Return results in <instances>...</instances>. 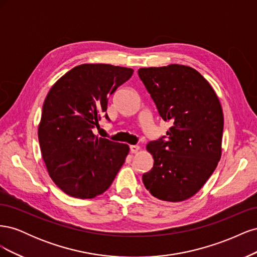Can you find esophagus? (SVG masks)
<instances>
[{"label":"esophagus","instance_id":"1","mask_svg":"<svg viewBox=\"0 0 257 257\" xmlns=\"http://www.w3.org/2000/svg\"><path fill=\"white\" fill-rule=\"evenodd\" d=\"M138 150H139V147L138 146H135V145L130 146V152L131 153H136Z\"/></svg>","mask_w":257,"mask_h":257}]
</instances>
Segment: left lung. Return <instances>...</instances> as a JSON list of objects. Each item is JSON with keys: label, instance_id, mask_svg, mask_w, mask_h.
<instances>
[{"label": "left lung", "instance_id": "8db88e82", "mask_svg": "<svg viewBox=\"0 0 257 257\" xmlns=\"http://www.w3.org/2000/svg\"><path fill=\"white\" fill-rule=\"evenodd\" d=\"M138 76L161 118L172 123L166 136L147 146L154 163L143 175V182L161 200H185L203 188L221 159L224 118L220 100L190 66L139 68Z\"/></svg>", "mask_w": 257, "mask_h": 257}]
</instances>
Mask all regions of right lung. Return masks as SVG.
<instances>
[{
    "label": "right lung",
    "instance_id": "right-lung-1",
    "mask_svg": "<svg viewBox=\"0 0 257 257\" xmlns=\"http://www.w3.org/2000/svg\"><path fill=\"white\" fill-rule=\"evenodd\" d=\"M133 69L109 64L74 67L52 85L43 105L38 142L48 173L59 188L76 198L104 193L120 170L128 146L93 134L108 119V98Z\"/></svg>",
    "mask_w": 257,
    "mask_h": 257
}]
</instances>
